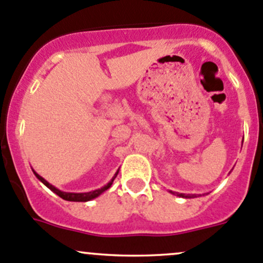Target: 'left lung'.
I'll list each match as a JSON object with an SVG mask.
<instances>
[{
  "label": "left lung",
  "instance_id": "obj_1",
  "mask_svg": "<svg viewBox=\"0 0 263 263\" xmlns=\"http://www.w3.org/2000/svg\"><path fill=\"white\" fill-rule=\"evenodd\" d=\"M172 192V191H171ZM174 195V192H172ZM177 196H179V197H183V198H193V197H197L196 195H185V193H176Z\"/></svg>",
  "mask_w": 263,
  "mask_h": 263
}]
</instances>
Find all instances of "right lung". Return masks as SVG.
Instances as JSON below:
<instances>
[{
    "label": "right lung",
    "mask_w": 263,
    "mask_h": 263,
    "mask_svg": "<svg viewBox=\"0 0 263 263\" xmlns=\"http://www.w3.org/2000/svg\"><path fill=\"white\" fill-rule=\"evenodd\" d=\"M118 172H119V169L116 172V174H115V176H113V178L110 179L109 183H107V184H105L104 187L99 188V190L90 191V192L75 193V192H63V191L58 190V188H55L54 185H52V184H50V183L47 182L46 179L43 178V177L39 176V174L36 173V172L33 169V173L35 174L36 178H38L39 181L43 183L44 185H47V187H48L49 190L52 191V192H54L55 195L60 196V197L63 198V200H66V201H73V202H86V201H90V200H94V198H97L98 196L102 195L103 192H105V191H107L108 188H109L110 185H112V183H113V181H115V179H116V177H117V174H118Z\"/></svg>",
    "instance_id": "obj_1"
}]
</instances>
